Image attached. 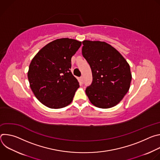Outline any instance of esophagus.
I'll return each mask as SVG.
<instances>
[{
    "label": "esophagus",
    "instance_id": "34e87169",
    "mask_svg": "<svg viewBox=\"0 0 160 160\" xmlns=\"http://www.w3.org/2000/svg\"><path fill=\"white\" fill-rule=\"evenodd\" d=\"M80 80H81V81H82V82H83V76H81L80 77Z\"/></svg>",
    "mask_w": 160,
    "mask_h": 160
}]
</instances>
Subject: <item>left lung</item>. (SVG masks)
Masks as SVG:
<instances>
[{
	"instance_id": "obj_1",
	"label": "left lung",
	"mask_w": 160,
	"mask_h": 160,
	"mask_svg": "<svg viewBox=\"0 0 160 160\" xmlns=\"http://www.w3.org/2000/svg\"><path fill=\"white\" fill-rule=\"evenodd\" d=\"M82 55L89 64L92 82L85 93L99 108L118 104L127 93L132 80L128 63L122 55L105 42L83 40Z\"/></svg>"
}]
</instances>
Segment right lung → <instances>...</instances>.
<instances>
[{
  "mask_svg": "<svg viewBox=\"0 0 160 160\" xmlns=\"http://www.w3.org/2000/svg\"><path fill=\"white\" fill-rule=\"evenodd\" d=\"M75 39H56L44 46L29 66L28 78L37 99L49 108L69 105L79 87L70 69L72 57L81 46Z\"/></svg>",
  "mask_w": 160,
  "mask_h": 160,
  "instance_id": "add662e5",
  "label": "right lung"
}]
</instances>
